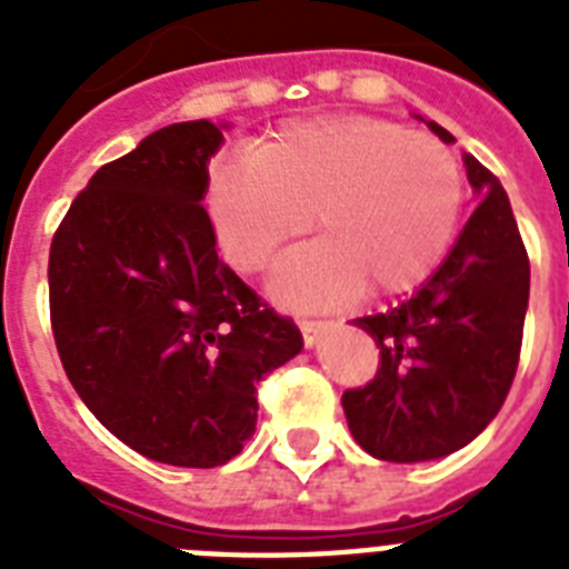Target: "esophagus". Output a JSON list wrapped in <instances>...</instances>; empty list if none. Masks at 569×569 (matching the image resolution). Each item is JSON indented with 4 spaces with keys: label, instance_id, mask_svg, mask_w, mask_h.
<instances>
[{
    "label": "esophagus",
    "instance_id": "34e87169",
    "mask_svg": "<svg viewBox=\"0 0 569 569\" xmlns=\"http://www.w3.org/2000/svg\"><path fill=\"white\" fill-rule=\"evenodd\" d=\"M330 328H333V321L328 319H303L301 321L303 342H307V346H316V342L321 339V333H328Z\"/></svg>",
    "mask_w": 569,
    "mask_h": 569
}]
</instances>
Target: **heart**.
I'll return each mask as SVG.
<instances>
[{"label": "heart", "instance_id": "b5f03b06", "mask_svg": "<svg viewBox=\"0 0 569 569\" xmlns=\"http://www.w3.org/2000/svg\"><path fill=\"white\" fill-rule=\"evenodd\" d=\"M209 212L241 271L266 268L316 212L321 239L289 253L271 280L286 303L325 307L363 286L401 295L446 257L463 212V171L440 138L392 120H298L253 156L214 168Z\"/></svg>", "mask_w": 569, "mask_h": 569}]
</instances>
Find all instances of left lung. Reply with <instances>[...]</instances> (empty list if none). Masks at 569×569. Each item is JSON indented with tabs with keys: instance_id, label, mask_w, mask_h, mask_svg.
I'll list each match as a JSON object with an SVG mask.
<instances>
[{
	"instance_id": "left-lung-1",
	"label": "left lung",
	"mask_w": 569,
	"mask_h": 569,
	"mask_svg": "<svg viewBox=\"0 0 569 569\" xmlns=\"http://www.w3.org/2000/svg\"><path fill=\"white\" fill-rule=\"evenodd\" d=\"M463 164L481 200L446 262L405 303L355 319L380 360L366 387L342 392V410L378 460L419 463L463 449L502 410L520 363L529 253L499 180L476 156Z\"/></svg>"
}]
</instances>
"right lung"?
<instances>
[{
    "label": "right lung",
    "mask_w": 569,
    "mask_h": 569,
    "mask_svg": "<svg viewBox=\"0 0 569 569\" xmlns=\"http://www.w3.org/2000/svg\"><path fill=\"white\" fill-rule=\"evenodd\" d=\"M223 132L173 123L102 164L49 248V321L88 410L129 449L212 469L257 428V383L303 348L214 248L200 203Z\"/></svg>",
    "instance_id": "right-lung-1"
}]
</instances>
